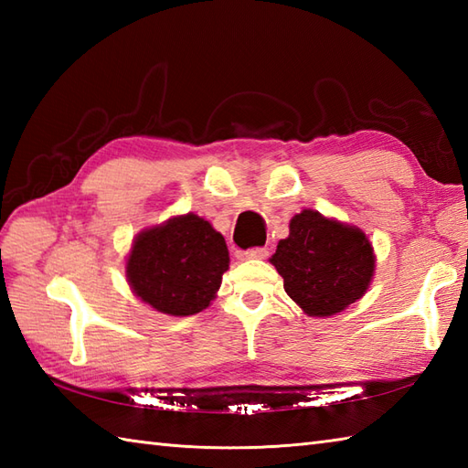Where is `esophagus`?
I'll list each match as a JSON object with an SVG mask.
<instances>
[{
  "instance_id": "esophagus-1",
  "label": "esophagus",
  "mask_w": 468,
  "mask_h": 468,
  "mask_svg": "<svg viewBox=\"0 0 468 468\" xmlns=\"http://www.w3.org/2000/svg\"><path fill=\"white\" fill-rule=\"evenodd\" d=\"M267 255H270V251H267L265 247H253V250H247V251H237V260H241V261L265 260Z\"/></svg>"
}]
</instances>
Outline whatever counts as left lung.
<instances>
[{
	"mask_svg": "<svg viewBox=\"0 0 468 468\" xmlns=\"http://www.w3.org/2000/svg\"><path fill=\"white\" fill-rule=\"evenodd\" d=\"M283 290L312 317L344 312L372 282L376 255L362 229L303 208L270 260Z\"/></svg>",
	"mask_w": 468,
	"mask_h": 468,
	"instance_id": "obj_1",
	"label": "left lung"
}]
</instances>
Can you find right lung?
Wrapping results in <instances>:
<instances>
[{
  "label": "right lung",
  "mask_w": 468,
  "mask_h": 468,
  "mask_svg": "<svg viewBox=\"0 0 468 468\" xmlns=\"http://www.w3.org/2000/svg\"><path fill=\"white\" fill-rule=\"evenodd\" d=\"M227 270L223 235L193 213L144 229L126 260V280L136 297L156 312L178 317L208 307Z\"/></svg>",
  "instance_id": "right-lung-1"
}]
</instances>
